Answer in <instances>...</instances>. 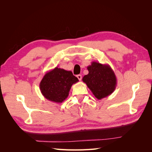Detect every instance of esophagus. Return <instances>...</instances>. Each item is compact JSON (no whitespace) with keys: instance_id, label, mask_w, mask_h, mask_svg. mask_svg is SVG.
<instances>
[{"instance_id":"1","label":"esophagus","mask_w":152,"mask_h":152,"mask_svg":"<svg viewBox=\"0 0 152 152\" xmlns=\"http://www.w3.org/2000/svg\"><path fill=\"white\" fill-rule=\"evenodd\" d=\"M77 77L78 78V79H79V80H82V75H78L77 76Z\"/></svg>"}]
</instances>
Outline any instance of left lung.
<instances>
[{
  "label": "left lung",
  "instance_id": "1",
  "mask_svg": "<svg viewBox=\"0 0 152 152\" xmlns=\"http://www.w3.org/2000/svg\"><path fill=\"white\" fill-rule=\"evenodd\" d=\"M89 73L82 78V81L98 99L107 97L115 91L117 78L109 65L93 61L87 67Z\"/></svg>",
  "mask_w": 152,
  "mask_h": 152
}]
</instances>
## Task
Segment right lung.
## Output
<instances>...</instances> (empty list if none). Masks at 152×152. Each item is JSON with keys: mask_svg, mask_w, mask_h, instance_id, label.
Masks as SVG:
<instances>
[{"mask_svg": "<svg viewBox=\"0 0 152 152\" xmlns=\"http://www.w3.org/2000/svg\"><path fill=\"white\" fill-rule=\"evenodd\" d=\"M78 81L71 71L56 66L44 75L39 85L40 90L45 99L61 103L67 98L72 85Z\"/></svg>", "mask_w": 152, "mask_h": 152, "instance_id": "obj_1", "label": "right lung"}]
</instances>
